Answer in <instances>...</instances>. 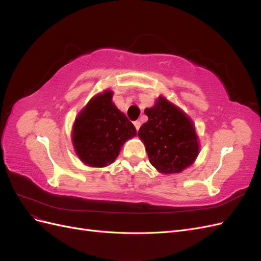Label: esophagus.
<instances>
[{
	"label": "esophagus",
	"instance_id": "1",
	"mask_svg": "<svg viewBox=\"0 0 261 261\" xmlns=\"http://www.w3.org/2000/svg\"><path fill=\"white\" fill-rule=\"evenodd\" d=\"M134 125H135V128H136V130L138 132V129H139V127H140V122H139V121H135V122H134Z\"/></svg>",
	"mask_w": 261,
	"mask_h": 261
}]
</instances>
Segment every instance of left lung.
<instances>
[{"label": "left lung", "mask_w": 261, "mask_h": 261, "mask_svg": "<svg viewBox=\"0 0 261 261\" xmlns=\"http://www.w3.org/2000/svg\"><path fill=\"white\" fill-rule=\"evenodd\" d=\"M148 122L138 130L149 161L161 173H179L199 152L195 126L187 115L164 97L145 110Z\"/></svg>", "instance_id": "obj_1"}]
</instances>
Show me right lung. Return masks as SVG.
<instances>
[{"mask_svg": "<svg viewBox=\"0 0 261 261\" xmlns=\"http://www.w3.org/2000/svg\"><path fill=\"white\" fill-rule=\"evenodd\" d=\"M112 91L94 97L76 118L73 145L80 159L91 167H106L120 153L136 128L112 102Z\"/></svg>", "mask_w": 261, "mask_h": 261, "instance_id": "right-lung-1", "label": "right lung"}]
</instances>
